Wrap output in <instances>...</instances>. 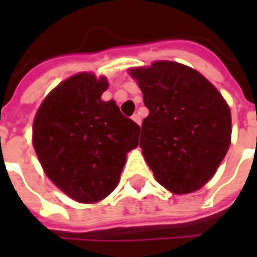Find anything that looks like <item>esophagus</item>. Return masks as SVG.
Segmentation results:
<instances>
[{
    "instance_id": "esophagus-1",
    "label": "esophagus",
    "mask_w": 257,
    "mask_h": 257,
    "mask_svg": "<svg viewBox=\"0 0 257 257\" xmlns=\"http://www.w3.org/2000/svg\"><path fill=\"white\" fill-rule=\"evenodd\" d=\"M132 120L135 121V122H136V124L141 125V117L139 116V114H137V113H135V114H133V116H132Z\"/></svg>"
}]
</instances>
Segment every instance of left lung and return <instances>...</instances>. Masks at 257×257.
Segmentation results:
<instances>
[{
  "label": "left lung",
  "mask_w": 257,
  "mask_h": 257,
  "mask_svg": "<svg viewBox=\"0 0 257 257\" xmlns=\"http://www.w3.org/2000/svg\"><path fill=\"white\" fill-rule=\"evenodd\" d=\"M149 114L140 148L157 183L191 193L215 175L231 144V110L207 78L189 66L156 61L133 68Z\"/></svg>",
  "instance_id": "1"
}]
</instances>
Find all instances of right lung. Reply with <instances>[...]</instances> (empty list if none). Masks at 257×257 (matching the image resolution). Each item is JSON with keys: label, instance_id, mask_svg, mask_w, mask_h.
Here are the masks:
<instances>
[{"label": "right lung", "instance_id": "obj_1", "mask_svg": "<svg viewBox=\"0 0 257 257\" xmlns=\"http://www.w3.org/2000/svg\"><path fill=\"white\" fill-rule=\"evenodd\" d=\"M106 78L78 73L42 101L33 122L34 151L46 176L80 203H97L117 187L140 126L102 101Z\"/></svg>", "mask_w": 257, "mask_h": 257}]
</instances>
